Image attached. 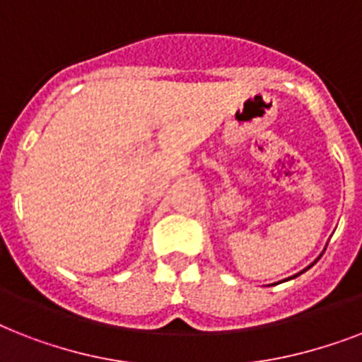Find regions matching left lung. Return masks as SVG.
Returning <instances> with one entry per match:
<instances>
[{"mask_svg":"<svg viewBox=\"0 0 362 362\" xmlns=\"http://www.w3.org/2000/svg\"><path fill=\"white\" fill-rule=\"evenodd\" d=\"M315 261H317V259H315ZM315 261H314V263H315ZM314 263H312V264H314ZM312 264H310V267H312ZM310 267H308V269H310ZM303 272H304V270H303ZM293 278H297V276H293Z\"/></svg>","mask_w":362,"mask_h":362,"instance_id":"1","label":"left lung"}]
</instances>
